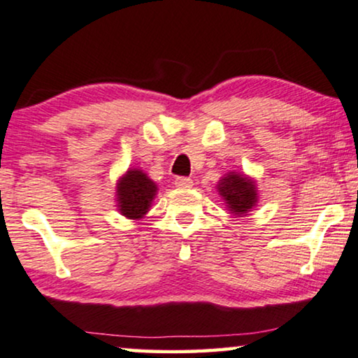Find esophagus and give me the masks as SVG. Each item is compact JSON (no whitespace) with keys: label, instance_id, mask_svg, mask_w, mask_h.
<instances>
[{"label":"esophagus","instance_id":"esophagus-1","mask_svg":"<svg viewBox=\"0 0 358 358\" xmlns=\"http://www.w3.org/2000/svg\"><path fill=\"white\" fill-rule=\"evenodd\" d=\"M174 184H176V187L185 189V187H190V185H192L194 182H192V179H190V178H176Z\"/></svg>","mask_w":358,"mask_h":358}]
</instances>
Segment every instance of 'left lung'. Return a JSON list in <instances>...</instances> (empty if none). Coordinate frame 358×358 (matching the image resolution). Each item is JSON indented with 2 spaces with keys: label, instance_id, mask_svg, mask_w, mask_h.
Returning a JSON list of instances; mask_svg holds the SVG:
<instances>
[{
  "label": "left lung",
  "instance_id": "obj_1",
  "mask_svg": "<svg viewBox=\"0 0 358 358\" xmlns=\"http://www.w3.org/2000/svg\"><path fill=\"white\" fill-rule=\"evenodd\" d=\"M219 192L234 213H247L257 203V187L245 176L229 174L219 184Z\"/></svg>",
  "mask_w": 358,
  "mask_h": 358
}]
</instances>
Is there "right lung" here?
<instances>
[{
    "mask_svg": "<svg viewBox=\"0 0 358 358\" xmlns=\"http://www.w3.org/2000/svg\"><path fill=\"white\" fill-rule=\"evenodd\" d=\"M156 184L139 169H129L118 184L120 212L128 219H141L156 196Z\"/></svg>",
    "mask_w": 358,
    "mask_h": 358,
    "instance_id": "right-lung-1",
    "label": "right lung"
}]
</instances>
